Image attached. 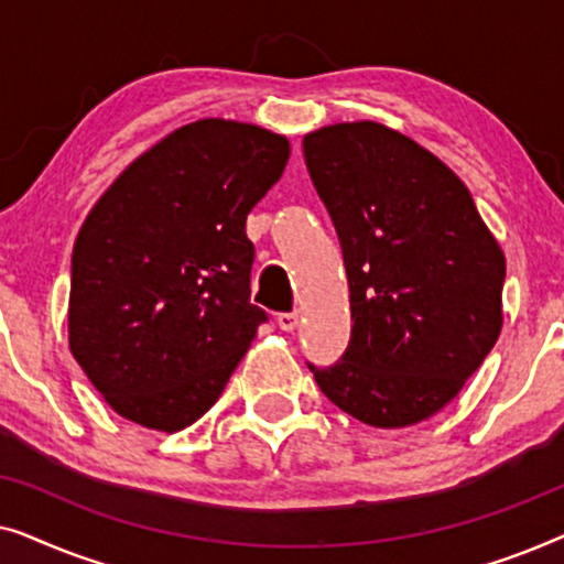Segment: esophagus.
Wrapping results in <instances>:
<instances>
[{
  "mask_svg": "<svg viewBox=\"0 0 564 564\" xmlns=\"http://www.w3.org/2000/svg\"><path fill=\"white\" fill-rule=\"evenodd\" d=\"M297 321H300V313L297 311L276 315V326H280L282 330H295L297 328Z\"/></svg>",
  "mask_w": 564,
  "mask_h": 564,
  "instance_id": "34e87169",
  "label": "esophagus"
}]
</instances>
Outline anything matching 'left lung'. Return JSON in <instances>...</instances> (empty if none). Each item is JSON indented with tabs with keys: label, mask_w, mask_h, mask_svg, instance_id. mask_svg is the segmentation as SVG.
I'll return each instance as SVG.
<instances>
[{
	"label": "left lung",
	"mask_w": 564,
	"mask_h": 564,
	"mask_svg": "<svg viewBox=\"0 0 564 564\" xmlns=\"http://www.w3.org/2000/svg\"><path fill=\"white\" fill-rule=\"evenodd\" d=\"M303 151L341 241L354 321L344 357L307 367L367 426L426 421L498 341L503 251L465 182L398 130L336 122Z\"/></svg>",
	"instance_id": "left-lung-1"
}]
</instances>
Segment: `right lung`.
Segmentation results:
<instances>
[{
  "mask_svg": "<svg viewBox=\"0 0 564 564\" xmlns=\"http://www.w3.org/2000/svg\"><path fill=\"white\" fill-rule=\"evenodd\" d=\"M290 141L236 120L176 128L97 199L76 236L68 349L122 419L182 431L210 411L267 321L246 215Z\"/></svg>",
  "mask_w": 564,
  "mask_h": 564,
  "instance_id": "add662e5",
  "label": "right lung"
}]
</instances>
